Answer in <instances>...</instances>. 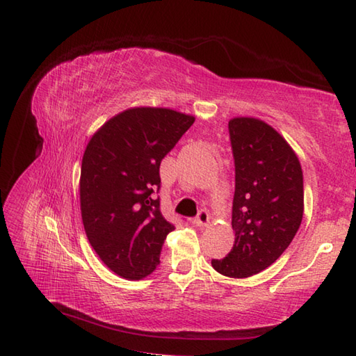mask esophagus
I'll return each instance as SVG.
<instances>
[{"label":"esophagus","mask_w":356,"mask_h":356,"mask_svg":"<svg viewBox=\"0 0 356 356\" xmlns=\"http://www.w3.org/2000/svg\"><path fill=\"white\" fill-rule=\"evenodd\" d=\"M195 225L197 226H208V223H209V214L207 213L205 209H202L200 213L197 214V217H195Z\"/></svg>","instance_id":"esophagus-1"}]
</instances>
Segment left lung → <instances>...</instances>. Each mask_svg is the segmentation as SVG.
<instances>
[{
	"label": "left lung",
	"instance_id": "8db88e82",
	"mask_svg": "<svg viewBox=\"0 0 356 356\" xmlns=\"http://www.w3.org/2000/svg\"><path fill=\"white\" fill-rule=\"evenodd\" d=\"M229 136L236 240L231 252L211 266L225 277L248 278L269 268L297 234L305 211L303 171L287 140L261 119L232 118Z\"/></svg>",
	"mask_w": 356,
	"mask_h": 356
}]
</instances>
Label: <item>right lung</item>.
Returning a JSON list of instances; mask_svg holds the SVG:
<instances>
[{"label": "right lung", "instance_id": "add662e5", "mask_svg": "<svg viewBox=\"0 0 356 356\" xmlns=\"http://www.w3.org/2000/svg\"><path fill=\"white\" fill-rule=\"evenodd\" d=\"M195 118L163 107H131L108 119L88 140L79 200L87 238L105 266L140 280L159 264L166 222L159 199V166Z\"/></svg>", "mask_w": 356, "mask_h": 356}]
</instances>
